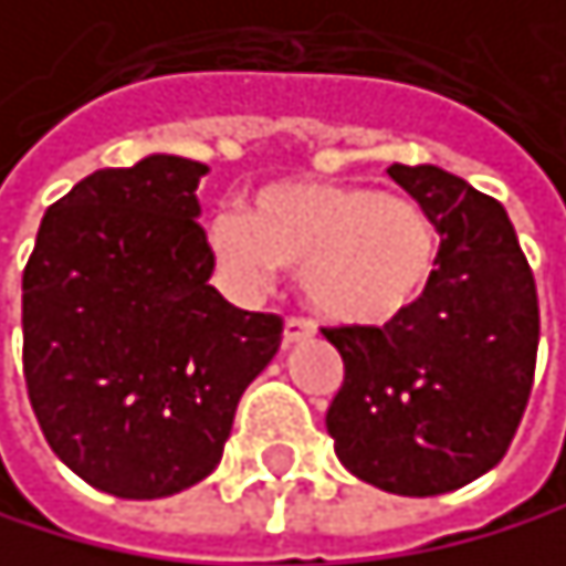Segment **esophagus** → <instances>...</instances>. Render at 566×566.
Returning <instances> with one entry per match:
<instances>
[{
  "label": "esophagus",
  "instance_id": "34e87169",
  "mask_svg": "<svg viewBox=\"0 0 566 566\" xmlns=\"http://www.w3.org/2000/svg\"><path fill=\"white\" fill-rule=\"evenodd\" d=\"M314 335V325L304 317H286L283 325V345H297V342H307Z\"/></svg>",
  "mask_w": 566,
  "mask_h": 566
}]
</instances>
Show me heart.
<instances>
[{"mask_svg": "<svg viewBox=\"0 0 566 566\" xmlns=\"http://www.w3.org/2000/svg\"><path fill=\"white\" fill-rule=\"evenodd\" d=\"M210 252L238 290H259L276 269L301 273L304 301L338 325H387L429 293L439 234L411 200L366 186H276L255 217L221 210Z\"/></svg>", "mask_w": 566, "mask_h": 566, "instance_id": "obj_1", "label": "heart"}]
</instances>
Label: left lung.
Here are the masks:
<instances>
[{
    "label": "left lung",
    "mask_w": 566,
    "mask_h": 566,
    "mask_svg": "<svg viewBox=\"0 0 566 566\" xmlns=\"http://www.w3.org/2000/svg\"><path fill=\"white\" fill-rule=\"evenodd\" d=\"M387 176L436 224L439 269L384 328L325 332L345 363L325 426L359 481L429 497L502 463L533 390L539 301L502 203L439 165Z\"/></svg>",
    "instance_id": "1"
}]
</instances>
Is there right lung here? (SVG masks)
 Wrapping results in <instances>:
<instances>
[{
	"mask_svg": "<svg viewBox=\"0 0 566 566\" xmlns=\"http://www.w3.org/2000/svg\"><path fill=\"white\" fill-rule=\"evenodd\" d=\"M203 161L148 155L48 207L23 269V377L57 460L96 491L151 502L221 463L283 321L210 286Z\"/></svg>",
	"mask_w": 566,
	"mask_h": 566,
	"instance_id": "right-lung-1",
	"label": "right lung"
}]
</instances>
